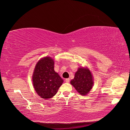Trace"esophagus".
Masks as SVG:
<instances>
[{"label":"esophagus","instance_id":"obj_1","mask_svg":"<svg viewBox=\"0 0 130 130\" xmlns=\"http://www.w3.org/2000/svg\"><path fill=\"white\" fill-rule=\"evenodd\" d=\"M65 81H66V82H67V83H69V81H70V79H69V78H66V79L65 80Z\"/></svg>","mask_w":130,"mask_h":130}]
</instances>
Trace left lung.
Here are the masks:
<instances>
[{
  "mask_svg": "<svg viewBox=\"0 0 130 130\" xmlns=\"http://www.w3.org/2000/svg\"><path fill=\"white\" fill-rule=\"evenodd\" d=\"M93 79L89 70L86 68H80L75 74L73 80L70 81L74 88L81 95H86L93 87Z\"/></svg>",
  "mask_w": 130,
  "mask_h": 130,
  "instance_id": "left-lung-1",
  "label": "left lung"
}]
</instances>
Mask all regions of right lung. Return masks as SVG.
<instances>
[{"label": "right lung", "mask_w": 130, "mask_h": 130, "mask_svg": "<svg viewBox=\"0 0 130 130\" xmlns=\"http://www.w3.org/2000/svg\"><path fill=\"white\" fill-rule=\"evenodd\" d=\"M54 62L49 57L43 58L35 67L32 76L34 87L43 99L53 97L63 80L54 70Z\"/></svg>", "instance_id": "add662e5"}]
</instances>
